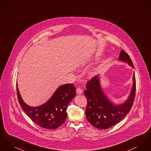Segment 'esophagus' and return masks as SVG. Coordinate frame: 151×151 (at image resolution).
Returning a JSON list of instances; mask_svg holds the SVG:
<instances>
[{"label": "esophagus", "instance_id": "34e87169", "mask_svg": "<svg viewBox=\"0 0 151 151\" xmlns=\"http://www.w3.org/2000/svg\"><path fill=\"white\" fill-rule=\"evenodd\" d=\"M76 93L77 94H82L83 93V90H82V89L81 88H78L77 89H76Z\"/></svg>", "mask_w": 151, "mask_h": 151}]
</instances>
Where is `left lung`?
<instances>
[{
    "instance_id": "8db88e82",
    "label": "left lung",
    "mask_w": 151,
    "mask_h": 151,
    "mask_svg": "<svg viewBox=\"0 0 151 151\" xmlns=\"http://www.w3.org/2000/svg\"><path fill=\"white\" fill-rule=\"evenodd\" d=\"M118 59L134 68L129 55L122 50ZM133 85L128 99L120 105L112 102L103 92L101 86L99 75L88 81L84 93L88 104L86 114L88 121L97 129H109L117 124L129 113L132 106L136 91L135 72L132 77Z\"/></svg>"
}]
</instances>
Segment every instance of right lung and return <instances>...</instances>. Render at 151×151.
<instances>
[{"mask_svg":"<svg viewBox=\"0 0 151 151\" xmlns=\"http://www.w3.org/2000/svg\"><path fill=\"white\" fill-rule=\"evenodd\" d=\"M18 100L24 112L32 121L41 127L56 129L65 123L67 113V107L76 95V88L71 84L58 87L50 99L42 105L32 107L22 100L16 84Z\"/></svg>","mask_w":151,"mask_h":151,"instance_id":"add662e5","label":"right lung"}]
</instances>
